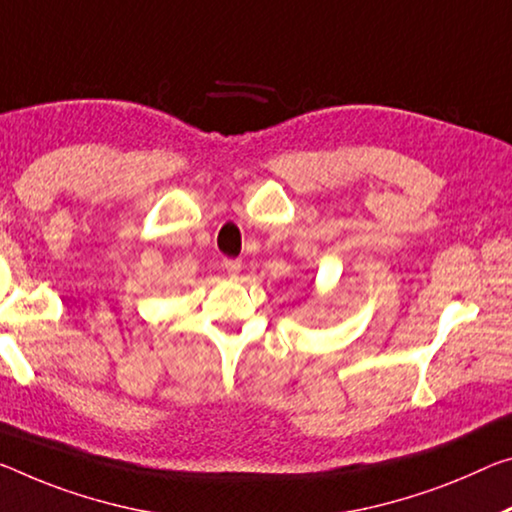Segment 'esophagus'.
I'll use <instances>...</instances> for the list:
<instances>
[{
	"instance_id": "34e87169",
	"label": "esophagus",
	"mask_w": 512,
	"mask_h": 512,
	"mask_svg": "<svg viewBox=\"0 0 512 512\" xmlns=\"http://www.w3.org/2000/svg\"><path fill=\"white\" fill-rule=\"evenodd\" d=\"M223 266H225V271H227V275H230V278H237L239 271H241V259H225Z\"/></svg>"
}]
</instances>
